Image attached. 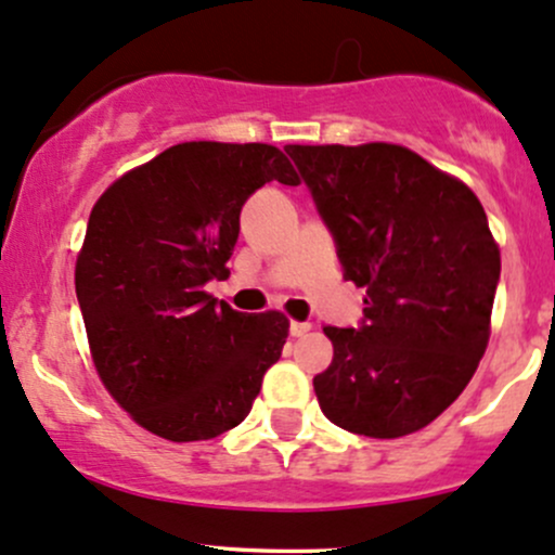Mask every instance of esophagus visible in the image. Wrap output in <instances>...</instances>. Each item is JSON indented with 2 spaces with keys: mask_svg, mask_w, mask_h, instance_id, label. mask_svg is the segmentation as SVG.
I'll list each match as a JSON object with an SVG mask.
<instances>
[{
  "mask_svg": "<svg viewBox=\"0 0 555 555\" xmlns=\"http://www.w3.org/2000/svg\"><path fill=\"white\" fill-rule=\"evenodd\" d=\"M310 328H312L310 323H299V320H294V323H291V336H296V339H299V336H305Z\"/></svg>",
  "mask_w": 555,
  "mask_h": 555,
  "instance_id": "1",
  "label": "esophagus"
}]
</instances>
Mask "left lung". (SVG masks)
Instances as JSON below:
<instances>
[{
	"mask_svg": "<svg viewBox=\"0 0 555 555\" xmlns=\"http://www.w3.org/2000/svg\"><path fill=\"white\" fill-rule=\"evenodd\" d=\"M365 288L358 328L325 325L334 361L312 379L341 430L401 438L460 398L489 341L500 250L462 181L396 144L285 146Z\"/></svg>",
	"mask_w": 555,
	"mask_h": 555,
	"instance_id": "8db88e82",
	"label": "left lung"
}]
</instances>
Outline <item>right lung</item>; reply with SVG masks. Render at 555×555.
Here are the masks:
<instances>
[{"label":"right lung","instance_id":"add662e5","mask_svg":"<svg viewBox=\"0 0 555 555\" xmlns=\"http://www.w3.org/2000/svg\"><path fill=\"white\" fill-rule=\"evenodd\" d=\"M296 170L270 144L190 141L101 194L74 285L112 398L168 441H208L248 416L288 336L280 312L245 315L205 294L230 275L245 199Z\"/></svg>","mask_w":555,"mask_h":555}]
</instances>
